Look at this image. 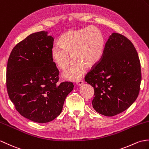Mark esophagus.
<instances>
[{"mask_svg":"<svg viewBox=\"0 0 149 149\" xmlns=\"http://www.w3.org/2000/svg\"><path fill=\"white\" fill-rule=\"evenodd\" d=\"M76 84H77L79 86H81L83 85V84H84V82L81 80H79L77 81V82H76Z\"/></svg>","mask_w":149,"mask_h":149,"instance_id":"esophagus-1","label":"esophagus"}]
</instances>
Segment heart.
<instances>
[{
    "label": "heart",
    "mask_w": 149,
    "mask_h": 149,
    "mask_svg": "<svg viewBox=\"0 0 149 149\" xmlns=\"http://www.w3.org/2000/svg\"><path fill=\"white\" fill-rule=\"evenodd\" d=\"M59 46L51 51L53 60L61 70H65L73 60L70 69L63 72V77L70 81H77L85 73V68L95 67L103 54L105 47V37L96 26H87L79 30H71L62 34Z\"/></svg>",
    "instance_id": "1"
}]
</instances>
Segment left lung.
<instances>
[{
  "instance_id": "1",
  "label": "left lung",
  "mask_w": 149,
  "mask_h": 149,
  "mask_svg": "<svg viewBox=\"0 0 149 149\" xmlns=\"http://www.w3.org/2000/svg\"><path fill=\"white\" fill-rule=\"evenodd\" d=\"M141 81L140 62L131 41L112 33L99 63L85 77L94 88L92 105L98 113L112 117L124 112L136 100Z\"/></svg>"
}]
</instances>
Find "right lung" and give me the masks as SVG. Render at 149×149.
<instances>
[{
  "label": "right lung",
  "mask_w": 149,
  "mask_h": 149,
  "mask_svg": "<svg viewBox=\"0 0 149 149\" xmlns=\"http://www.w3.org/2000/svg\"><path fill=\"white\" fill-rule=\"evenodd\" d=\"M45 31L30 34L13 48L8 59L6 85L10 100L21 115L39 123L60 115L74 89L70 82L59 84V71L51 51L54 38Z\"/></svg>",
  "instance_id": "add662e5"
}]
</instances>
